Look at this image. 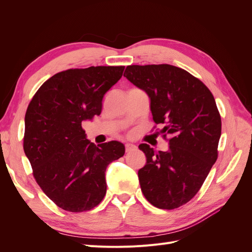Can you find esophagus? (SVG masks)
Here are the masks:
<instances>
[{"instance_id":"esophagus-1","label":"esophagus","mask_w":252,"mask_h":252,"mask_svg":"<svg viewBox=\"0 0 252 252\" xmlns=\"http://www.w3.org/2000/svg\"><path fill=\"white\" fill-rule=\"evenodd\" d=\"M135 149H136V146H135V145H133V144L127 143V144L125 145V150H126V152H130V151L135 150Z\"/></svg>"}]
</instances>
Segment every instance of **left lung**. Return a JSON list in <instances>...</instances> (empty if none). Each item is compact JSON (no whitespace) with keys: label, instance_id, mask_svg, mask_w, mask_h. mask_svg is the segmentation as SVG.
<instances>
[{"label":"left lung","instance_id":"obj_1","mask_svg":"<svg viewBox=\"0 0 252 252\" xmlns=\"http://www.w3.org/2000/svg\"><path fill=\"white\" fill-rule=\"evenodd\" d=\"M124 77L148 94L152 119L163 126L158 133L169 143L168 151L139 146L147 158L138 172L142 192L157 208H179L218 158L222 121L215 97L202 81L168 64L127 66Z\"/></svg>","mask_w":252,"mask_h":252}]
</instances>
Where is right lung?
I'll return each instance as SVG.
<instances>
[{"label": "right lung", "instance_id": "obj_1", "mask_svg": "<svg viewBox=\"0 0 252 252\" xmlns=\"http://www.w3.org/2000/svg\"><path fill=\"white\" fill-rule=\"evenodd\" d=\"M125 66H91L61 71L37 89L25 114V155L33 177L60 208L83 212L106 194L107 166L125 154L118 141L95 145L82 122L100 116L105 94Z\"/></svg>", "mask_w": 252, "mask_h": 252}]
</instances>
